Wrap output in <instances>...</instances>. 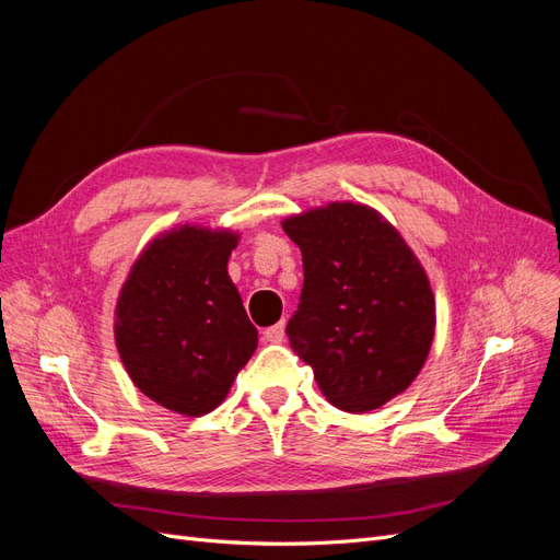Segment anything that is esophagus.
<instances>
[{
	"label": "esophagus",
	"instance_id": "esophagus-1",
	"mask_svg": "<svg viewBox=\"0 0 560 560\" xmlns=\"http://www.w3.org/2000/svg\"><path fill=\"white\" fill-rule=\"evenodd\" d=\"M264 338H266L268 343H280L282 338H284V325H282V322H278V325H273V327L264 329Z\"/></svg>",
	"mask_w": 560,
	"mask_h": 560
}]
</instances>
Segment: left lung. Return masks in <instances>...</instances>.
Returning a JSON list of instances; mask_svg holds the SVG:
<instances>
[{"label": "left lung", "mask_w": 560, "mask_h": 560, "mask_svg": "<svg viewBox=\"0 0 560 560\" xmlns=\"http://www.w3.org/2000/svg\"><path fill=\"white\" fill-rule=\"evenodd\" d=\"M303 257L287 336L322 395L374 411L420 374L434 338V294L411 247L376 210L329 202L282 222Z\"/></svg>", "instance_id": "8db88e82"}]
</instances>
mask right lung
Returning <instances> with one entry per match:
<instances>
[{
  "instance_id": "right-lung-1",
  "label": "right lung",
  "mask_w": 560,
  "mask_h": 560,
  "mask_svg": "<svg viewBox=\"0 0 560 560\" xmlns=\"http://www.w3.org/2000/svg\"><path fill=\"white\" fill-rule=\"evenodd\" d=\"M238 233L179 226L151 241L116 301L114 336L142 393L182 416H206L257 350L259 334L229 278Z\"/></svg>"
}]
</instances>
